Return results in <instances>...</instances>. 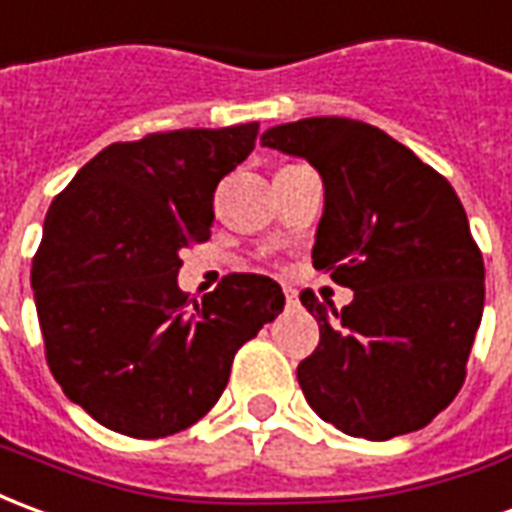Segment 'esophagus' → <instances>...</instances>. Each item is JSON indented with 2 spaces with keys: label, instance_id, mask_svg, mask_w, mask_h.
<instances>
[{
  "label": "esophagus",
  "instance_id": "obj_1",
  "mask_svg": "<svg viewBox=\"0 0 512 512\" xmlns=\"http://www.w3.org/2000/svg\"><path fill=\"white\" fill-rule=\"evenodd\" d=\"M284 297H286V306H295L297 303V292L292 286H284Z\"/></svg>",
  "mask_w": 512,
  "mask_h": 512
}]
</instances>
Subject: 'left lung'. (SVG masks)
I'll return each mask as SVG.
<instances>
[{"label": "left lung", "instance_id": "obj_1", "mask_svg": "<svg viewBox=\"0 0 512 512\" xmlns=\"http://www.w3.org/2000/svg\"><path fill=\"white\" fill-rule=\"evenodd\" d=\"M262 146L320 170L325 212L311 259L355 292L342 311L300 292L320 322L317 350L297 364L308 405L355 438L422 430L458 397L485 303L482 253L460 198L364 121L281 123Z\"/></svg>", "mask_w": 512, "mask_h": 512}]
</instances>
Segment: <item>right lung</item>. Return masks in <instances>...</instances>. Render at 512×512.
<instances>
[{"instance_id": "obj_1", "label": "right lung", "mask_w": 512, "mask_h": 512, "mask_svg": "<svg viewBox=\"0 0 512 512\" xmlns=\"http://www.w3.org/2000/svg\"><path fill=\"white\" fill-rule=\"evenodd\" d=\"M259 123L112 143L49 206L32 259L46 361L65 397L132 438L187 430L220 400L242 344L284 311L267 275L231 273L201 303L176 284L206 242L215 190Z\"/></svg>"}]
</instances>
